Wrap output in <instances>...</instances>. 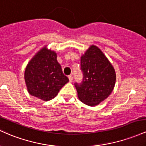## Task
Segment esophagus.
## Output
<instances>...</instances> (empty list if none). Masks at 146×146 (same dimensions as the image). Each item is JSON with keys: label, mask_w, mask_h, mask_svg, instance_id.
<instances>
[{"label": "esophagus", "mask_w": 146, "mask_h": 146, "mask_svg": "<svg viewBox=\"0 0 146 146\" xmlns=\"http://www.w3.org/2000/svg\"><path fill=\"white\" fill-rule=\"evenodd\" d=\"M68 79H69L70 82L73 81V76H72V75H70V76H68Z\"/></svg>", "instance_id": "34e87169"}]
</instances>
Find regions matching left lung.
Here are the masks:
<instances>
[{"instance_id": "left-lung-1", "label": "left lung", "mask_w": 146, "mask_h": 146, "mask_svg": "<svg viewBox=\"0 0 146 146\" xmlns=\"http://www.w3.org/2000/svg\"><path fill=\"white\" fill-rule=\"evenodd\" d=\"M83 80L75 86L83 103L96 106L111 94L116 82V73L106 56L97 46H91L81 57Z\"/></svg>"}]
</instances>
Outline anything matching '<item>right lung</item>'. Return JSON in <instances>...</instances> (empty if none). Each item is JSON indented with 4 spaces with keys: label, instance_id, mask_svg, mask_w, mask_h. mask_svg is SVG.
<instances>
[{
    "label": "right lung",
    "instance_id": "1",
    "mask_svg": "<svg viewBox=\"0 0 146 146\" xmlns=\"http://www.w3.org/2000/svg\"><path fill=\"white\" fill-rule=\"evenodd\" d=\"M24 78L29 94L44 101L54 98L69 81L57 62L56 52L46 46L29 62Z\"/></svg>",
    "mask_w": 146,
    "mask_h": 146
}]
</instances>
